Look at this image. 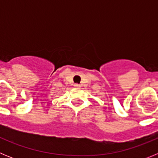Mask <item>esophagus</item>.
<instances>
[{
	"instance_id": "esophagus-1",
	"label": "esophagus",
	"mask_w": 158,
	"mask_h": 158,
	"mask_svg": "<svg viewBox=\"0 0 158 158\" xmlns=\"http://www.w3.org/2000/svg\"><path fill=\"white\" fill-rule=\"evenodd\" d=\"M74 87H75V88H80L81 85H78V84H75V85H74Z\"/></svg>"
}]
</instances>
